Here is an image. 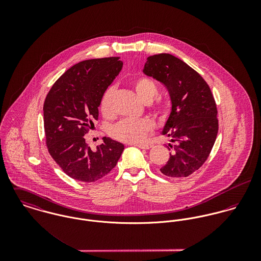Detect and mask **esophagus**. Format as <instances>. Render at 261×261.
I'll return each mask as SVG.
<instances>
[{
    "instance_id": "34e87169",
    "label": "esophagus",
    "mask_w": 261,
    "mask_h": 261,
    "mask_svg": "<svg viewBox=\"0 0 261 261\" xmlns=\"http://www.w3.org/2000/svg\"><path fill=\"white\" fill-rule=\"evenodd\" d=\"M136 147H138V148H140V149H149L150 148H152V146L151 145H149V144H137V145H135Z\"/></svg>"
}]
</instances>
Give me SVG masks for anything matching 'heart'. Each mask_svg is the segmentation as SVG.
Segmentation results:
<instances>
[{
	"label": "heart",
	"instance_id": "obj_1",
	"mask_svg": "<svg viewBox=\"0 0 261 261\" xmlns=\"http://www.w3.org/2000/svg\"><path fill=\"white\" fill-rule=\"evenodd\" d=\"M135 89L139 97L144 102H150L158 94V85L154 80L148 76L139 77L135 81ZM114 87H109L101 99L100 111L103 115L112 114V98L114 95ZM151 110L161 118H166L171 113V107L167 101L156 100L150 105ZM153 128V122L149 118H124L112 125L110 134L113 139L124 143H140L146 139L149 132Z\"/></svg>",
	"mask_w": 261,
	"mask_h": 261
}]
</instances>
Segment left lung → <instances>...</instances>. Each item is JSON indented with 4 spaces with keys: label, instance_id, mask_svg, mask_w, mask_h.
Segmentation results:
<instances>
[{
    "label": "left lung",
    "instance_id": "left-lung-1",
    "mask_svg": "<svg viewBox=\"0 0 261 261\" xmlns=\"http://www.w3.org/2000/svg\"><path fill=\"white\" fill-rule=\"evenodd\" d=\"M143 71L167 87L172 102L162 132L171 138L170 159L160 171L171 178L188 177L208 159L218 134L211 89L197 71L171 54L149 56Z\"/></svg>",
    "mask_w": 261,
    "mask_h": 261
}]
</instances>
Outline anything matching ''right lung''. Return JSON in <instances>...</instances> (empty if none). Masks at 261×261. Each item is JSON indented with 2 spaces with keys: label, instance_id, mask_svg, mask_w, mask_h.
<instances>
[{
  "label": "right lung",
  "instance_id": "add662e5",
  "mask_svg": "<svg viewBox=\"0 0 261 261\" xmlns=\"http://www.w3.org/2000/svg\"><path fill=\"white\" fill-rule=\"evenodd\" d=\"M119 57L81 61L61 75L48 92L44 129L48 151L70 178L95 182L116 166L124 146L105 137L92 150L84 135L98 119L100 99L122 68Z\"/></svg>",
  "mask_w": 261,
  "mask_h": 261
}]
</instances>
